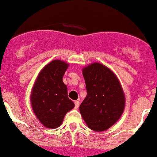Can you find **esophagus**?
<instances>
[{
  "label": "esophagus",
  "mask_w": 157,
  "mask_h": 157,
  "mask_svg": "<svg viewBox=\"0 0 157 157\" xmlns=\"http://www.w3.org/2000/svg\"><path fill=\"white\" fill-rule=\"evenodd\" d=\"M74 104H75V109H78L79 106H80V102H79L78 101H75Z\"/></svg>",
  "instance_id": "obj_1"
}]
</instances>
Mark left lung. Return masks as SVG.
<instances>
[{
	"instance_id": "obj_1",
	"label": "left lung",
	"mask_w": 157,
	"mask_h": 157,
	"mask_svg": "<svg viewBox=\"0 0 157 157\" xmlns=\"http://www.w3.org/2000/svg\"><path fill=\"white\" fill-rule=\"evenodd\" d=\"M87 96L80 112L87 126L95 132L109 129L125 106V97L114 72L101 63H93L82 69Z\"/></svg>"
}]
</instances>
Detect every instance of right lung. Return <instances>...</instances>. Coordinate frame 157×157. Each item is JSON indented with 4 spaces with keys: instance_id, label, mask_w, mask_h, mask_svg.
I'll list each match as a JSON object with an SVG mask.
<instances>
[{
    "instance_id": "right-lung-1",
    "label": "right lung",
    "mask_w": 157,
    "mask_h": 157,
    "mask_svg": "<svg viewBox=\"0 0 157 157\" xmlns=\"http://www.w3.org/2000/svg\"><path fill=\"white\" fill-rule=\"evenodd\" d=\"M68 64L54 60L46 64L38 74L32 89V109L40 123L48 128H56L62 124L74 103L68 97L63 76Z\"/></svg>"
}]
</instances>
